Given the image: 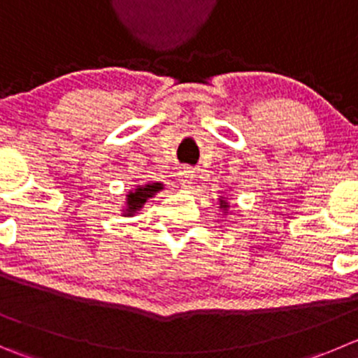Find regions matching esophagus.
<instances>
[{
  "instance_id": "obj_1",
  "label": "esophagus",
  "mask_w": 358,
  "mask_h": 358,
  "mask_svg": "<svg viewBox=\"0 0 358 358\" xmlns=\"http://www.w3.org/2000/svg\"><path fill=\"white\" fill-rule=\"evenodd\" d=\"M178 180L183 187H190L192 182H194V171L190 168H183L182 171L178 173Z\"/></svg>"
}]
</instances>
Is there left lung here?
I'll return each instance as SVG.
<instances>
[{
	"label": "left lung",
	"instance_id": "8db88e82",
	"mask_svg": "<svg viewBox=\"0 0 358 358\" xmlns=\"http://www.w3.org/2000/svg\"><path fill=\"white\" fill-rule=\"evenodd\" d=\"M219 208L222 210V215H228L229 203L226 201V198H222V196H220V198H219Z\"/></svg>",
	"mask_w": 358,
	"mask_h": 358
}]
</instances>
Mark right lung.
I'll list each match as a JSON object with an SVG mask.
<instances>
[{"label":"right lung","mask_w":358,"mask_h":358,"mask_svg":"<svg viewBox=\"0 0 358 358\" xmlns=\"http://www.w3.org/2000/svg\"><path fill=\"white\" fill-rule=\"evenodd\" d=\"M164 189V183L153 182V183H145V185H138L136 189L129 190V194L125 198V206H123L122 213L123 217H132L139 212V210L145 206V203L150 198L160 192Z\"/></svg>","instance_id":"obj_1"}]
</instances>
